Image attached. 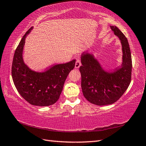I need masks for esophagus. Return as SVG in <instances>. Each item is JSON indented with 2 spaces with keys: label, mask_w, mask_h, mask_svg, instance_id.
<instances>
[{
  "label": "esophagus",
  "mask_w": 146,
  "mask_h": 146,
  "mask_svg": "<svg viewBox=\"0 0 146 146\" xmlns=\"http://www.w3.org/2000/svg\"><path fill=\"white\" fill-rule=\"evenodd\" d=\"M80 66H81V62H80V60L79 59H78V60H76V63H75V68H76V69L77 68H79Z\"/></svg>",
  "instance_id": "esophagus-1"
}]
</instances>
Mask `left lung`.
Segmentation results:
<instances>
[{
    "label": "left lung",
    "instance_id": "left-lung-1",
    "mask_svg": "<svg viewBox=\"0 0 146 146\" xmlns=\"http://www.w3.org/2000/svg\"><path fill=\"white\" fill-rule=\"evenodd\" d=\"M110 29L120 41L122 51L121 67L107 71L90 52L81 55L82 89L85 98L90 103L102 106L112 104L127 89L131 80L132 58L127 39L116 26Z\"/></svg>",
    "mask_w": 146,
    "mask_h": 146
}]
</instances>
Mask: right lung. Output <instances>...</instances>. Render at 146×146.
<instances>
[{"mask_svg":"<svg viewBox=\"0 0 146 146\" xmlns=\"http://www.w3.org/2000/svg\"><path fill=\"white\" fill-rule=\"evenodd\" d=\"M27 31L15 49L12 66V76L15 88L24 99L36 106L53 105L60 98L68 74L75 65L76 60L57 64L44 71L30 68L23 59L26 36L33 30Z\"/></svg>","mask_w":146,"mask_h":146,"instance_id":"right-lung-1","label":"right lung"}]
</instances>
